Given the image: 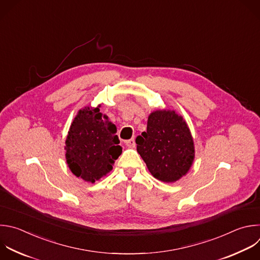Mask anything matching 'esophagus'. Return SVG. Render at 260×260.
<instances>
[{
  "label": "esophagus",
  "instance_id": "34e87169",
  "mask_svg": "<svg viewBox=\"0 0 260 260\" xmlns=\"http://www.w3.org/2000/svg\"><path fill=\"white\" fill-rule=\"evenodd\" d=\"M125 145H126L128 148H135V146H136V141H135V139H131V140L125 141Z\"/></svg>",
  "mask_w": 260,
  "mask_h": 260
}]
</instances>
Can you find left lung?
<instances>
[{"mask_svg":"<svg viewBox=\"0 0 260 260\" xmlns=\"http://www.w3.org/2000/svg\"><path fill=\"white\" fill-rule=\"evenodd\" d=\"M137 151L152 176L174 183L185 176L194 160L190 129L175 111L157 110L150 114L147 131L136 139Z\"/></svg>","mask_w":260,"mask_h":260,"instance_id":"1","label":"left lung"}]
</instances>
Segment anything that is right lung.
<instances>
[{"label":"right lung","instance_id":"add662e5","mask_svg":"<svg viewBox=\"0 0 260 260\" xmlns=\"http://www.w3.org/2000/svg\"><path fill=\"white\" fill-rule=\"evenodd\" d=\"M116 125L99 108L79 110L66 139V160L72 174L95 183L112 169L122 149Z\"/></svg>","mask_w":260,"mask_h":260}]
</instances>
